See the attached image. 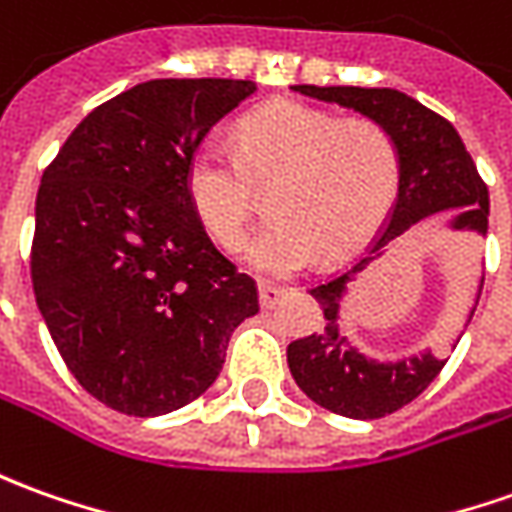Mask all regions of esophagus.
I'll return each instance as SVG.
<instances>
[{"mask_svg":"<svg viewBox=\"0 0 512 512\" xmlns=\"http://www.w3.org/2000/svg\"><path fill=\"white\" fill-rule=\"evenodd\" d=\"M257 291H260V305H263V308H274V305L288 294V288H285V285H274V283H260Z\"/></svg>","mask_w":512,"mask_h":512,"instance_id":"34e87169","label":"esophagus"}]
</instances>
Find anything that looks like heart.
Returning <instances> with one entry per match:
<instances>
[{
    "instance_id": "b5f03b06",
    "label": "heart",
    "mask_w": 512,
    "mask_h": 512,
    "mask_svg": "<svg viewBox=\"0 0 512 512\" xmlns=\"http://www.w3.org/2000/svg\"><path fill=\"white\" fill-rule=\"evenodd\" d=\"M235 148L204 139L187 162V196L218 246L238 249L255 184H277V221L246 246L266 274H291L328 249L347 255L387 218L401 184V151L375 120H342L300 100H277L235 125Z\"/></svg>"
}]
</instances>
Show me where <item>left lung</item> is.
I'll use <instances>...</instances> for the list:
<instances>
[{
	"mask_svg": "<svg viewBox=\"0 0 512 512\" xmlns=\"http://www.w3.org/2000/svg\"><path fill=\"white\" fill-rule=\"evenodd\" d=\"M294 92L358 111L384 125L398 142V198L387 227L375 238L373 255H381V249L398 241L406 229L443 210H457L451 229L488 235V184L482 182L457 128L446 117L398 89L294 86ZM370 260L373 257H364L350 271L311 288L314 300L325 311V328L288 344V370L297 387L328 412L356 420H375L398 412L429 387L448 361L431 350L398 361H378L364 356L350 336L339 333V305L347 283Z\"/></svg>",
	"mask_w": 512,
	"mask_h": 512,
	"instance_id": "left-lung-1",
	"label": "left lung"
}]
</instances>
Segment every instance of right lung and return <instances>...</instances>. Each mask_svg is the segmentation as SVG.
Returning <instances> with one entry per match:
<instances>
[{
    "label": "right lung",
    "mask_w": 512,
    "mask_h": 512,
    "mask_svg": "<svg viewBox=\"0 0 512 512\" xmlns=\"http://www.w3.org/2000/svg\"><path fill=\"white\" fill-rule=\"evenodd\" d=\"M252 81L137 83L89 111L36 196L30 277L69 373L134 417L168 415L218 378L257 285L212 246L187 162Z\"/></svg>",
    "instance_id": "add662e5"
}]
</instances>
